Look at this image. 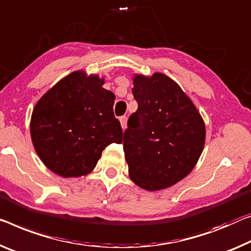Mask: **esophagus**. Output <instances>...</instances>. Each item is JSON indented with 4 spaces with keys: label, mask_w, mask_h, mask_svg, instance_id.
<instances>
[{
    "label": "esophagus",
    "mask_w": 251,
    "mask_h": 251,
    "mask_svg": "<svg viewBox=\"0 0 251 251\" xmlns=\"http://www.w3.org/2000/svg\"><path fill=\"white\" fill-rule=\"evenodd\" d=\"M126 121H128V118H126V117H121V118H120L121 126H122L123 130H125V129L126 128Z\"/></svg>",
    "instance_id": "1"
}]
</instances>
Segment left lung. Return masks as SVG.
I'll return each instance as SVG.
<instances>
[{
	"label": "left lung",
	"instance_id": "left-lung-1",
	"mask_svg": "<svg viewBox=\"0 0 251 251\" xmlns=\"http://www.w3.org/2000/svg\"><path fill=\"white\" fill-rule=\"evenodd\" d=\"M138 110L123 133V150L134 184L159 191L185 178L205 144V125L192 100L171 77H133Z\"/></svg>",
	"mask_w": 251,
	"mask_h": 251
}]
</instances>
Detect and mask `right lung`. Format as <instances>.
I'll return each mask as SVG.
<instances>
[{
	"label": "right lung",
	"instance_id": "add662e5",
	"mask_svg": "<svg viewBox=\"0 0 251 251\" xmlns=\"http://www.w3.org/2000/svg\"><path fill=\"white\" fill-rule=\"evenodd\" d=\"M104 78L76 71L53 85L34 106L30 133L34 150L61 177L90 174L102 151L121 144L122 128L113 114L115 96Z\"/></svg>",
	"mask_w": 251,
	"mask_h": 251
}]
</instances>
